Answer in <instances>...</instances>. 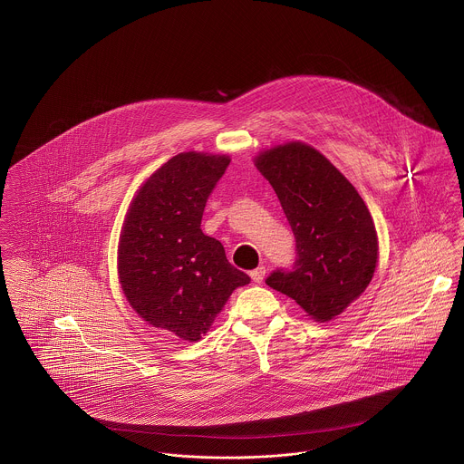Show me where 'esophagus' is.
I'll list each match as a JSON object with an SVG mask.
<instances>
[{"label": "esophagus", "mask_w": 464, "mask_h": 464, "mask_svg": "<svg viewBox=\"0 0 464 464\" xmlns=\"http://www.w3.org/2000/svg\"><path fill=\"white\" fill-rule=\"evenodd\" d=\"M265 275V266H259V267H256V269H252V271H250V276H252V280H254V282H257V284H261V282H263Z\"/></svg>", "instance_id": "obj_1"}]
</instances>
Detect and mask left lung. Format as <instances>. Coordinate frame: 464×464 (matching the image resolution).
I'll list each match as a JSON object with an SVG mask.
<instances>
[{
    "label": "left lung",
    "mask_w": 464,
    "mask_h": 464,
    "mask_svg": "<svg viewBox=\"0 0 464 464\" xmlns=\"http://www.w3.org/2000/svg\"><path fill=\"white\" fill-rule=\"evenodd\" d=\"M296 241L291 267L266 284L293 298L316 322L341 314L370 284L379 256L377 232L355 188L314 148L289 142L256 159Z\"/></svg>",
    "instance_id": "8db88e82"
}]
</instances>
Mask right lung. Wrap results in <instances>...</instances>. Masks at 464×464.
I'll return each instance as SVG.
<instances>
[{
  "label": "right lung",
  "mask_w": 464,
  "mask_h": 464,
  "mask_svg": "<svg viewBox=\"0 0 464 464\" xmlns=\"http://www.w3.org/2000/svg\"><path fill=\"white\" fill-rule=\"evenodd\" d=\"M228 164L225 155H175L139 189L121 234L120 280L133 311L186 341H198L232 291L250 284L199 228Z\"/></svg>",
  "instance_id": "1"
}]
</instances>
